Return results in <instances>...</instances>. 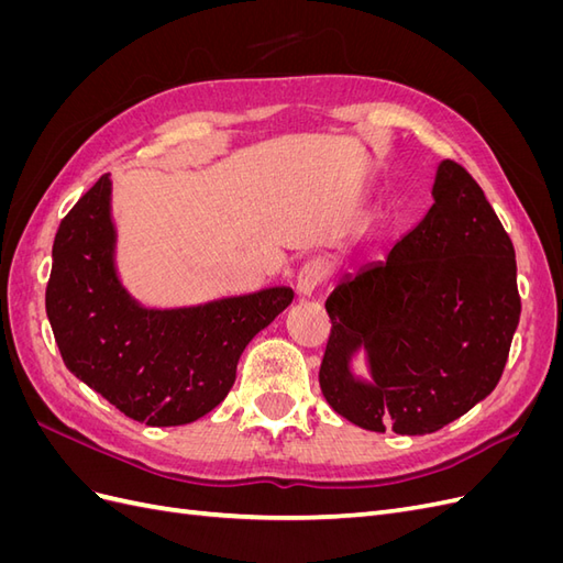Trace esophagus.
Segmentation results:
<instances>
[{"instance_id":"obj_1","label":"esophagus","mask_w":563,"mask_h":563,"mask_svg":"<svg viewBox=\"0 0 563 563\" xmlns=\"http://www.w3.org/2000/svg\"><path fill=\"white\" fill-rule=\"evenodd\" d=\"M323 279H327V267H323L321 261L305 263L302 269L298 272V279H296L298 296L300 298H312V294L321 286Z\"/></svg>"}]
</instances>
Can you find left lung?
I'll return each mask as SVG.
<instances>
[{
	"label": "left lung",
	"instance_id": "obj_1",
	"mask_svg": "<svg viewBox=\"0 0 563 563\" xmlns=\"http://www.w3.org/2000/svg\"><path fill=\"white\" fill-rule=\"evenodd\" d=\"M434 203L380 263L345 275L327 300L323 399L371 432L430 434L496 389L517 331V261L496 211L444 159ZM365 354L367 376L353 373Z\"/></svg>",
	"mask_w": 563,
	"mask_h": 563
}]
</instances>
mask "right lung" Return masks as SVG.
Instances as JSON below:
<instances>
[{
    "label": "right lung",
    "instance_id": "obj_1",
    "mask_svg": "<svg viewBox=\"0 0 563 563\" xmlns=\"http://www.w3.org/2000/svg\"><path fill=\"white\" fill-rule=\"evenodd\" d=\"M51 258L46 317L67 371L150 428L223 401L251 338L294 300L288 286L174 308L133 298L117 269L110 174L63 218Z\"/></svg>",
    "mask_w": 563,
    "mask_h": 563
}]
</instances>
